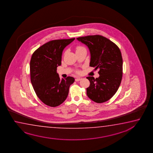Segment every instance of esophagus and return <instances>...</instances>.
Wrapping results in <instances>:
<instances>
[{
	"label": "esophagus",
	"mask_w": 153,
	"mask_h": 153,
	"mask_svg": "<svg viewBox=\"0 0 153 153\" xmlns=\"http://www.w3.org/2000/svg\"><path fill=\"white\" fill-rule=\"evenodd\" d=\"M81 79H82V78H76L75 79V80L76 81H79L81 80Z\"/></svg>",
	"instance_id": "1"
}]
</instances>
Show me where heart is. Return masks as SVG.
I'll list each match as a JSON object with an SVG mask.
<instances>
[{
  "instance_id": "heart-1",
  "label": "heart",
  "mask_w": 153,
  "mask_h": 153,
  "mask_svg": "<svg viewBox=\"0 0 153 153\" xmlns=\"http://www.w3.org/2000/svg\"><path fill=\"white\" fill-rule=\"evenodd\" d=\"M82 48H84L83 47H82V46H78V47H76V51L80 50L82 49Z\"/></svg>"
}]
</instances>
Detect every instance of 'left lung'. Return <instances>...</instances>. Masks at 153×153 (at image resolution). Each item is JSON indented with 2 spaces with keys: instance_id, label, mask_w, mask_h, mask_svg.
Returning a JSON list of instances; mask_svg holds the SVG:
<instances>
[{
  "instance_id": "obj_1",
  "label": "left lung",
  "mask_w": 153,
  "mask_h": 153,
  "mask_svg": "<svg viewBox=\"0 0 153 153\" xmlns=\"http://www.w3.org/2000/svg\"><path fill=\"white\" fill-rule=\"evenodd\" d=\"M86 45L91 54L89 66L99 70V77L88 76L90 82L87 95L97 103H102L113 97L122 77V55L119 47L104 36L95 35L76 38Z\"/></svg>"
}]
</instances>
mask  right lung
<instances>
[{
    "mask_svg": "<svg viewBox=\"0 0 153 153\" xmlns=\"http://www.w3.org/2000/svg\"><path fill=\"white\" fill-rule=\"evenodd\" d=\"M75 38L54 40L42 45L32 54L30 61L31 81L37 97L45 105L56 107L66 99L74 78H60L57 67L61 65L64 48Z\"/></svg>",
    "mask_w": 153,
    "mask_h": 153,
    "instance_id": "1",
    "label": "right lung"
}]
</instances>
